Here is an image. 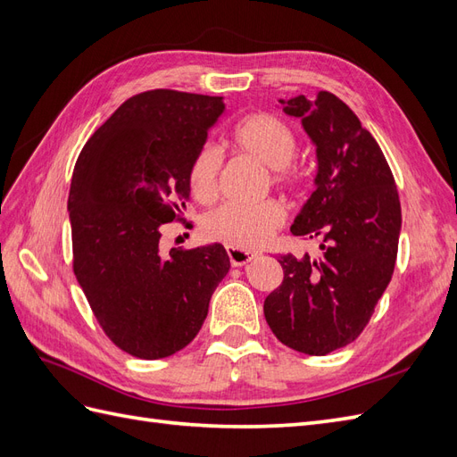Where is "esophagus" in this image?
Masks as SVG:
<instances>
[{"mask_svg": "<svg viewBox=\"0 0 457 457\" xmlns=\"http://www.w3.org/2000/svg\"><path fill=\"white\" fill-rule=\"evenodd\" d=\"M227 253H228L232 267H244L245 262H250L253 257H257V253H253V252L237 250V247H227Z\"/></svg>", "mask_w": 457, "mask_h": 457, "instance_id": "34e87169", "label": "esophagus"}]
</instances>
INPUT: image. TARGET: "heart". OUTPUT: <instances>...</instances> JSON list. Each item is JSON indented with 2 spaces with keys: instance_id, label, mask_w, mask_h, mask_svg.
<instances>
[{
  "instance_id": "obj_1",
  "label": "heart",
  "mask_w": 457,
  "mask_h": 457,
  "mask_svg": "<svg viewBox=\"0 0 457 457\" xmlns=\"http://www.w3.org/2000/svg\"><path fill=\"white\" fill-rule=\"evenodd\" d=\"M234 150L265 165L272 187L297 192L305 181V171L294 154L297 139L286 121L269 112H255L242 118L230 133ZM220 175L219 152L205 145L190 160L187 181L190 195L198 202H212L217 196ZM286 207L280 200H265L255 205L227 204L202 219L200 230L205 240L219 242L237 250H253L270 240L286 223Z\"/></svg>"
}]
</instances>
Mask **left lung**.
Returning <instances> with one entry per match:
<instances>
[{
    "mask_svg": "<svg viewBox=\"0 0 457 457\" xmlns=\"http://www.w3.org/2000/svg\"><path fill=\"white\" fill-rule=\"evenodd\" d=\"M280 103L316 145V188L292 232L320 240V255H280L284 280L262 311L286 347L324 356L368 326L395 270L403 212L378 141L339 96Z\"/></svg>",
    "mask_w": 457,
    "mask_h": 457,
    "instance_id": "8db88e82",
    "label": "left lung"
}]
</instances>
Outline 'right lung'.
Masks as SVG:
<instances>
[{"label":"right lung","mask_w":457,"mask_h":457,"mask_svg":"<svg viewBox=\"0 0 457 457\" xmlns=\"http://www.w3.org/2000/svg\"><path fill=\"white\" fill-rule=\"evenodd\" d=\"M220 96L152 89L123 103L81 148L68 195L72 269L106 337L143 361L198 336L230 261L220 244L162 255L185 225L187 173L223 114Z\"/></svg>","instance_id":"obj_1"}]
</instances>
